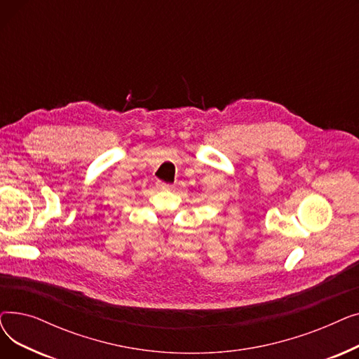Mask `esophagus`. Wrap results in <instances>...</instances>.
<instances>
[{
    "label": "esophagus",
    "mask_w": 359,
    "mask_h": 359,
    "mask_svg": "<svg viewBox=\"0 0 359 359\" xmlns=\"http://www.w3.org/2000/svg\"><path fill=\"white\" fill-rule=\"evenodd\" d=\"M157 186L160 187V189H170V187H172V184L164 183V182H161V180H157Z\"/></svg>",
    "instance_id": "34e87169"
}]
</instances>
